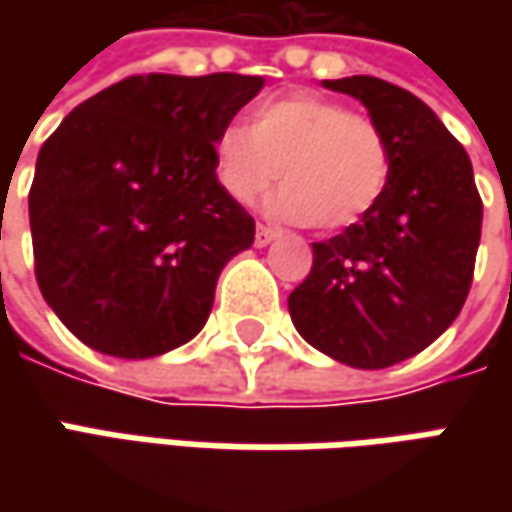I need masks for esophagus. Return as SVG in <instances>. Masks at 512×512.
Segmentation results:
<instances>
[{
  "instance_id": "esophagus-1",
  "label": "esophagus",
  "mask_w": 512,
  "mask_h": 512,
  "mask_svg": "<svg viewBox=\"0 0 512 512\" xmlns=\"http://www.w3.org/2000/svg\"><path fill=\"white\" fill-rule=\"evenodd\" d=\"M273 239H279V230H276V227H270V225L256 227V245L265 247V245H270Z\"/></svg>"
}]
</instances>
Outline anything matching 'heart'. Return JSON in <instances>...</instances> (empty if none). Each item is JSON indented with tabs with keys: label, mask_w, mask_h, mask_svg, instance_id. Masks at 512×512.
Returning a JSON list of instances; mask_svg holds the SVG:
<instances>
[{
	"label": "heart",
	"mask_w": 512,
	"mask_h": 512,
	"mask_svg": "<svg viewBox=\"0 0 512 512\" xmlns=\"http://www.w3.org/2000/svg\"><path fill=\"white\" fill-rule=\"evenodd\" d=\"M213 168L239 205L262 199L282 176L276 216L344 230L382 202L393 153L379 122L299 90L262 102L250 128L227 125L213 145Z\"/></svg>",
	"instance_id": "1"
}]
</instances>
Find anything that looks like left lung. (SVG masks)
<instances>
[{
  "label": "left lung",
  "instance_id": "obj_1",
  "mask_svg": "<svg viewBox=\"0 0 512 512\" xmlns=\"http://www.w3.org/2000/svg\"><path fill=\"white\" fill-rule=\"evenodd\" d=\"M325 88L370 110L393 168L362 222L313 245V267L287 307L316 350L379 370L422 353L459 316L482 239V196L467 150L422 99L376 76Z\"/></svg>",
  "mask_w": 512,
  "mask_h": 512
}]
</instances>
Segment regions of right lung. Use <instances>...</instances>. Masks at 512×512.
Returning <instances> with one entry per match:
<instances>
[{
	"mask_svg": "<svg viewBox=\"0 0 512 512\" xmlns=\"http://www.w3.org/2000/svg\"><path fill=\"white\" fill-rule=\"evenodd\" d=\"M262 76H128L65 116L28 193L33 270L76 339L150 359L205 327L216 279L256 222L213 168Z\"/></svg>",
	"mask_w": 512,
	"mask_h": 512,
	"instance_id": "right-lung-1",
	"label": "right lung"
}]
</instances>
